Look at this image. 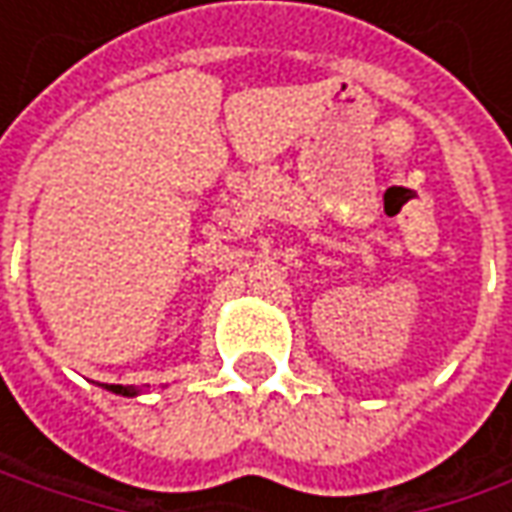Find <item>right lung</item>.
I'll return each mask as SVG.
<instances>
[{"label":"right lung","mask_w":512,"mask_h":512,"mask_svg":"<svg viewBox=\"0 0 512 512\" xmlns=\"http://www.w3.org/2000/svg\"><path fill=\"white\" fill-rule=\"evenodd\" d=\"M108 390L119 393V396H136V390H133V387H125V384H108Z\"/></svg>","instance_id":"right-lung-1"}]
</instances>
